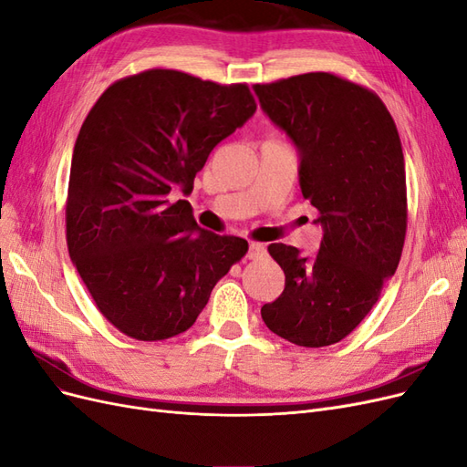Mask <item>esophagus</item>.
Segmentation results:
<instances>
[{
  "label": "esophagus",
  "instance_id": "obj_1",
  "mask_svg": "<svg viewBox=\"0 0 467 467\" xmlns=\"http://www.w3.org/2000/svg\"><path fill=\"white\" fill-rule=\"evenodd\" d=\"M263 255H265V245L251 242L249 244V251H247V257L249 259H257V257H263Z\"/></svg>",
  "mask_w": 467,
  "mask_h": 467
}]
</instances>
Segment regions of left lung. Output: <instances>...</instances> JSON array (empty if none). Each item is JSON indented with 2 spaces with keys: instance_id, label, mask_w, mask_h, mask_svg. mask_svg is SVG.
<instances>
[{
  "instance_id": "obj_1",
  "label": "left lung",
  "mask_w": 467,
  "mask_h": 467,
  "mask_svg": "<svg viewBox=\"0 0 467 467\" xmlns=\"http://www.w3.org/2000/svg\"><path fill=\"white\" fill-rule=\"evenodd\" d=\"M253 89L298 148L300 189L323 228L316 255L268 245L286 280L261 317L294 345L329 347L368 316L400 265L407 232L401 140L374 91L335 74L292 76Z\"/></svg>"
}]
</instances>
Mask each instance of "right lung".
I'll return each mask as SVG.
<instances>
[{"instance_id": "add662e5", "label": "right lung", "mask_w": 467, "mask_h": 467, "mask_svg": "<svg viewBox=\"0 0 467 467\" xmlns=\"http://www.w3.org/2000/svg\"><path fill=\"white\" fill-rule=\"evenodd\" d=\"M257 110L245 83L177 69L122 78L78 134L66 201L67 251L107 321L136 341L185 333L249 245L199 228L196 173Z\"/></svg>"}]
</instances>
